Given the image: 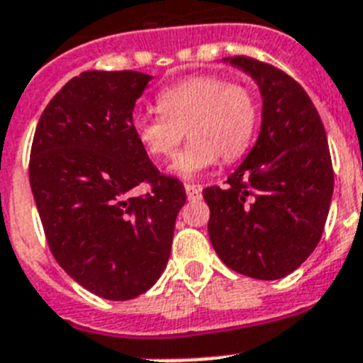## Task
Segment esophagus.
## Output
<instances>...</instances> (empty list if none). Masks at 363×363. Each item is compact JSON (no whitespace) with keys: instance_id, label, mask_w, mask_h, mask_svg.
<instances>
[{"instance_id":"esophagus-1","label":"esophagus","mask_w":363,"mask_h":363,"mask_svg":"<svg viewBox=\"0 0 363 363\" xmlns=\"http://www.w3.org/2000/svg\"><path fill=\"white\" fill-rule=\"evenodd\" d=\"M184 190H186V195H188V199H190V201L201 199V191H203V188H201V186L186 184Z\"/></svg>"}]
</instances>
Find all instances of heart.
Instances as JSON below:
<instances>
[{"instance_id": "1", "label": "heart", "mask_w": 363, "mask_h": 363, "mask_svg": "<svg viewBox=\"0 0 363 363\" xmlns=\"http://www.w3.org/2000/svg\"><path fill=\"white\" fill-rule=\"evenodd\" d=\"M157 107L159 115H135L133 133L151 159L162 160L175 155L186 131L190 144L172 166L173 175L182 179H195L219 157H241L256 129L257 107L250 91L213 74L166 87L157 96Z\"/></svg>"}]
</instances>
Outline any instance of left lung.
<instances>
[{
  "mask_svg": "<svg viewBox=\"0 0 363 363\" xmlns=\"http://www.w3.org/2000/svg\"><path fill=\"white\" fill-rule=\"evenodd\" d=\"M256 82L261 128L225 188L203 191L208 235L220 261L256 279L294 272L320 242L334 173L325 128L303 87L257 60L223 58Z\"/></svg>",
  "mask_w": 363,
  "mask_h": 363,
  "instance_id": "left-lung-1",
  "label": "left lung"
}]
</instances>
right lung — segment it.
<instances>
[{
  "instance_id": "right-lung-1",
  "label": "right lung",
  "mask_w": 363,
  "mask_h": 363,
  "mask_svg": "<svg viewBox=\"0 0 363 363\" xmlns=\"http://www.w3.org/2000/svg\"><path fill=\"white\" fill-rule=\"evenodd\" d=\"M151 74L87 71L40 116L29 179L58 264L93 294L125 301L150 291L172 252L184 186L164 177L133 133ZM150 182L152 191H130Z\"/></svg>"
}]
</instances>
